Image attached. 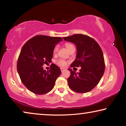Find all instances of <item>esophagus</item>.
I'll list each match as a JSON object with an SVG mask.
<instances>
[{
    "label": "esophagus",
    "instance_id": "obj_1",
    "mask_svg": "<svg viewBox=\"0 0 126 126\" xmlns=\"http://www.w3.org/2000/svg\"><path fill=\"white\" fill-rule=\"evenodd\" d=\"M61 70L62 72H63V71H64L65 70H66V69L64 68H61Z\"/></svg>",
    "mask_w": 126,
    "mask_h": 126
}]
</instances>
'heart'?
Segmentation results:
<instances>
[{"label":"heart","instance_id":"b5f03b06","mask_svg":"<svg viewBox=\"0 0 126 126\" xmlns=\"http://www.w3.org/2000/svg\"><path fill=\"white\" fill-rule=\"evenodd\" d=\"M65 46L68 51H69L73 48H74V46L71 43H65ZM58 49H59V47L58 46H56L55 47L54 49H53V53H54V54H56L57 52H58ZM56 64L59 66H60V67H65V66L67 65V62H66L65 60H64V59H59L56 61Z\"/></svg>","mask_w":126,"mask_h":126}]
</instances>
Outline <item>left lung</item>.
Instances as JSON below:
<instances>
[{"mask_svg":"<svg viewBox=\"0 0 126 126\" xmlns=\"http://www.w3.org/2000/svg\"><path fill=\"white\" fill-rule=\"evenodd\" d=\"M63 38L73 43L77 49L76 59L71 67H81L77 73L71 68L68 69L71 72L67 79L68 86L76 92H88L97 86L104 74L105 63L103 52L98 43L88 35L76 34Z\"/></svg>","mask_w":126,"mask_h":126,"instance_id":"left-lung-1","label":"left lung"}]
</instances>
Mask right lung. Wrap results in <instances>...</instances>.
<instances>
[{
  "label": "right lung",
  "mask_w": 126,
  "mask_h": 126,
  "mask_svg": "<svg viewBox=\"0 0 126 126\" xmlns=\"http://www.w3.org/2000/svg\"><path fill=\"white\" fill-rule=\"evenodd\" d=\"M63 39L38 35L25 43L21 49L17 62V71L21 81L27 88L37 94L50 92L60 76L61 69L52 63L46 71L42 66L51 63L55 45Z\"/></svg>",
  "instance_id": "right-lung-1"
}]
</instances>
